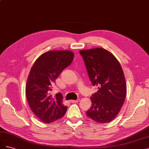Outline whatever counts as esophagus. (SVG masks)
I'll use <instances>...</instances> for the list:
<instances>
[{"label": "esophagus", "instance_id": "1", "mask_svg": "<svg viewBox=\"0 0 149 149\" xmlns=\"http://www.w3.org/2000/svg\"><path fill=\"white\" fill-rule=\"evenodd\" d=\"M79 99H77V100H71L70 102H71V103H77V102H79Z\"/></svg>", "mask_w": 149, "mask_h": 149}]
</instances>
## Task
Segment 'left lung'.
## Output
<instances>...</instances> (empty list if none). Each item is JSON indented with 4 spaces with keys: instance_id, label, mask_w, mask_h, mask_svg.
Returning <instances> with one entry per match:
<instances>
[{
    "instance_id": "1",
    "label": "left lung",
    "mask_w": 149,
    "mask_h": 149,
    "mask_svg": "<svg viewBox=\"0 0 149 149\" xmlns=\"http://www.w3.org/2000/svg\"><path fill=\"white\" fill-rule=\"evenodd\" d=\"M88 77L98 90L91 97L87 116L99 123L111 121L119 113L126 97L123 70L113 54L102 47L79 51Z\"/></svg>"
}]
</instances>
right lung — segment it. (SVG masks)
<instances>
[{"mask_svg": "<svg viewBox=\"0 0 149 149\" xmlns=\"http://www.w3.org/2000/svg\"><path fill=\"white\" fill-rule=\"evenodd\" d=\"M74 59L70 51H50L41 54L30 70L26 85V97L29 106L36 116L45 123L61 118L68 107L62 103L61 93L52 97L55 80Z\"/></svg>", "mask_w": 149, "mask_h": 149, "instance_id": "add662e5", "label": "right lung"}]
</instances>
